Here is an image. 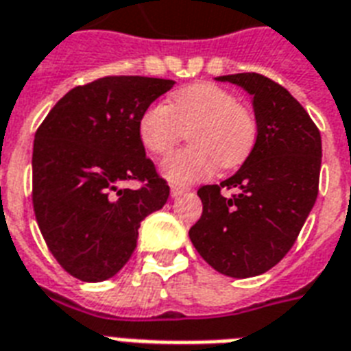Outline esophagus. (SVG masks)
I'll use <instances>...</instances> for the list:
<instances>
[{
  "label": "esophagus",
  "mask_w": 351,
  "mask_h": 351,
  "mask_svg": "<svg viewBox=\"0 0 351 351\" xmlns=\"http://www.w3.org/2000/svg\"><path fill=\"white\" fill-rule=\"evenodd\" d=\"M189 191V187H184V186H171V197H178V195L186 193Z\"/></svg>",
  "instance_id": "esophagus-1"
}]
</instances>
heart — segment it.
Wrapping results in <instances>:
<instances>
[{
  "label": "heart",
  "instance_id": "b5f03b06",
  "mask_svg": "<svg viewBox=\"0 0 351 351\" xmlns=\"http://www.w3.org/2000/svg\"><path fill=\"white\" fill-rule=\"evenodd\" d=\"M189 130L191 145L173 152L162 173L173 184H193L210 178L215 169L237 167L252 152L258 123L234 93L211 82H197L176 90L169 104L147 106L138 121L141 145L164 156Z\"/></svg>",
  "mask_w": 351,
  "mask_h": 351
}]
</instances>
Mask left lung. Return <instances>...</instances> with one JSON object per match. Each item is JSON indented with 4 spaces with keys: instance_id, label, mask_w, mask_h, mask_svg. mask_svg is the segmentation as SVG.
<instances>
[{
    "instance_id": "left-lung-1",
    "label": "left lung",
    "mask_w": 351,
    "mask_h": 351,
    "mask_svg": "<svg viewBox=\"0 0 351 351\" xmlns=\"http://www.w3.org/2000/svg\"><path fill=\"white\" fill-rule=\"evenodd\" d=\"M252 95L258 138L234 176L202 186V215L189 239L224 276L250 278L280 263L315 206L322 140L306 108L278 82L259 73L217 77ZM223 189H235L224 197Z\"/></svg>"
}]
</instances>
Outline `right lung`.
<instances>
[{"label":"right lung","mask_w":351,"mask_h":351,"mask_svg":"<svg viewBox=\"0 0 351 351\" xmlns=\"http://www.w3.org/2000/svg\"><path fill=\"white\" fill-rule=\"evenodd\" d=\"M175 80L114 75L69 90L34 134L33 208L45 245L80 282L121 271L141 221L169 186L145 156L138 121ZM140 181L138 190L125 181Z\"/></svg>","instance_id":"add662e5"}]
</instances>
